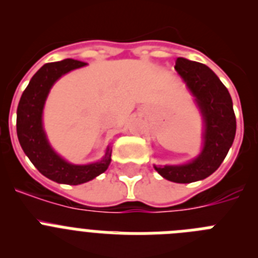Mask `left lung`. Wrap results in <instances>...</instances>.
<instances>
[{
  "mask_svg": "<svg viewBox=\"0 0 258 258\" xmlns=\"http://www.w3.org/2000/svg\"><path fill=\"white\" fill-rule=\"evenodd\" d=\"M174 68L202 115L203 147L188 163L154 168L168 181L190 183L209 177L225 160L235 138L236 118L229 90L211 68L186 58H177Z\"/></svg>",
  "mask_w": 258,
  "mask_h": 258,
  "instance_id": "obj_1",
  "label": "left lung"
}]
</instances>
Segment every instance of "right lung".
<instances>
[{
    "instance_id": "1",
    "label": "right lung",
    "mask_w": 258,
    "mask_h": 258,
    "mask_svg": "<svg viewBox=\"0 0 258 258\" xmlns=\"http://www.w3.org/2000/svg\"><path fill=\"white\" fill-rule=\"evenodd\" d=\"M86 66L75 59L46 63L33 75L23 92L17 111V134L24 154L49 179L58 183L81 184L106 172L111 163V146H107L101 160L90 164H72L56 154L44 129L45 102L52 85L71 71Z\"/></svg>"
}]
</instances>
